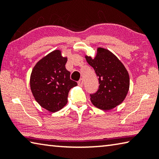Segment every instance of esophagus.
<instances>
[{
	"label": "esophagus",
	"instance_id": "34e87169",
	"mask_svg": "<svg viewBox=\"0 0 159 159\" xmlns=\"http://www.w3.org/2000/svg\"><path fill=\"white\" fill-rule=\"evenodd\" d=\"M78 85H79V86H80V87H82L83 85V80L81 79L79 80V81L78 82Z\"/></svg>",
	"mask_w": 159,
	"mask_h": 159
}]
</instances>
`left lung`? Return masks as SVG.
Segmentation results:
<instances>
[{"label": "left lung", "mask_w": 159, "mask_h": 159, "mask_svg": "<svg viewBox=\"0 0 159 159\" xmlns=\"http://www.w3.org/2000/svg\"><path fill=\"white\" fill-rule=\"evenodd\" d=\"M87 62L98 76V92L90 95V101L97 108L108 111L124 101L130 88L127 69L116 56L104 48H97L95 57L85 55Z\"/></svg>", "instance_id": "obj_1"}]
</instances>
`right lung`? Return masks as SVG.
Listing matches in <instances>:
<instances>
[{
  "label": "right lung",
  "instance_id": "obj_1",
  "mask_svg": "<svg viewBox=\"0 0 159 159\" xmlns=\"http://www.w3.org/2000/svg\"><path fill=\"white\" fill-rule=\"evenodd\" d=\"M66 61L67 57H63L61 50H55L41 59L32 69L31 93L40 106L50 112L62 109L68 102L70 89L77 85L70 79Z\"/></svg>",
  "mask_w": 159,
  "mask_h": 159
}]
</instances>
